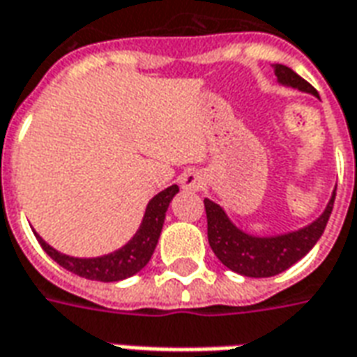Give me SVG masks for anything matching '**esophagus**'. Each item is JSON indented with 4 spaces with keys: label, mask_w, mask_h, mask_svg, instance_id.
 Wrapping results in <instances>:
<instances>
[{
    "label": "esophagus",
    "mask_w": 357,
    "mask_h": 357,
    "mask_svg": "<svg viewBox=\"0 0 357 357\" xmlns=\"http://www.w3.org/2000/svg\"><path fill=\"white\" fill-rule=\"evenodd\" d=\"M181 186L184 190H202L204 188V176L199 173H184L181 176Z\"/></svg>",
    "instance_id": "obj_1"
}]
</instances>
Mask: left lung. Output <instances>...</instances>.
<instances>
[{"mask_svg": "<svg viewBox=\"0 0 357 357\" xmlns=\"http://www.w3.org/2000/svg\"><path fill=\"white\" fill-rule=\"evenodd\" d=\"M275 75L280 86L296 88L300 92L319 98L310 82H305L304 78L298 77L294 70L284 65H275ZM335 196L336 188L333 190V196L328 199L325 211L313 223L305 225L304 229L277 234V236H255V234L244 232L232 223L223 207L206 198L204 206L207 213L209 246L219 257V261L227 265L231 271L244 275V277H254V279L275 277L279 273L287 271L296 261H300L317 244L333 211Z\"/></svg>", "mask_w": 357, "mask_h": 357, "instance_id": "8db88e82", "label": "left lung"}]
</instances>
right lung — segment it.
I'll use <instances>...</instances> for the list:
<instances>
[{
	"instance_id": "obj_1",
	"label": "right lung",
	"mask_w": 357,
	"mask_h": 357,
	"mask_svg": "<svg viewBox=\"0 0 357 357\" xmlns=\"http://www.w3.org/2000/svg\"><path fill=\"white\" fill-rule=\"evenodd\" d=\"M176 192H178V186L173 184L155 194L148 202L142 223L132 238L128 240L125 246H121L111 254L100 255V257H75V255L61 254L53 246H50L38 232L34 234H36L40 246L44 248V252L53 261H57L67 271L75 273L82 279L100 280V282H115V280L128 279L138 271H142L151 259V254L158 246L159 234L165 223L167 209Z\"/></svg>"
}]
</instances>
